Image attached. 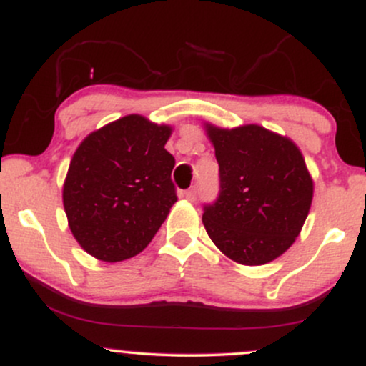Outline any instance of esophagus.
<instances>
[{
    "label": "esophagus",
    "instance_id": "1",
    "mask_svg": "<svg viewBox=\"0 0 366 366\" xmlns=\"http://www.w3.org/2000/svg\"><path fill=\"white\" fill-rule=\"evenodd\" d=\"M184 197H186L187 201H196V189H189V191L184 192Z\"/></svg>",
    "mask_w": 366,
    "mask_h": 366
}]
</instances>
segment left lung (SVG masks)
<instances>
[{
  "mask_svg": "<svg viewBox=\"0 0 366 366\" xmlns=\"http://www.w3.org/2000/svg\"><path fill=\"white\" fill-rule=\"evenodd\" d=\"M220 167V194L203 224L227 258L264 264L284 254L310 213L313 179L289 137L256 124L222 129L204 124Z\"/></svg>",
  "mask_w": 366,
  "mask_h": 366,
  "instance_id": "8db88e82",
  "label": "left lung"
}]
</instances>
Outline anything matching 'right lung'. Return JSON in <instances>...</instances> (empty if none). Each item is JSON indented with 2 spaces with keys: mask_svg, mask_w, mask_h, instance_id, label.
<instances>
[{
  "mask_svg": "<svg viewBox=\"0 0 366 366\" xmlns=\"http://www.w3.org/2000/svg\"><path fill=\"white\" fill-rule=\"evenodd\" d=\"M170 125L127 115L94 130L75 149L63 208L86 253L115 263L139 254L177 201Z\"/></svg>",
  "mask_w": 366,
  "mask_h": 366,
  "instance_id": "right-lung-1",
  "label": "right lung"
}]
</instances>
